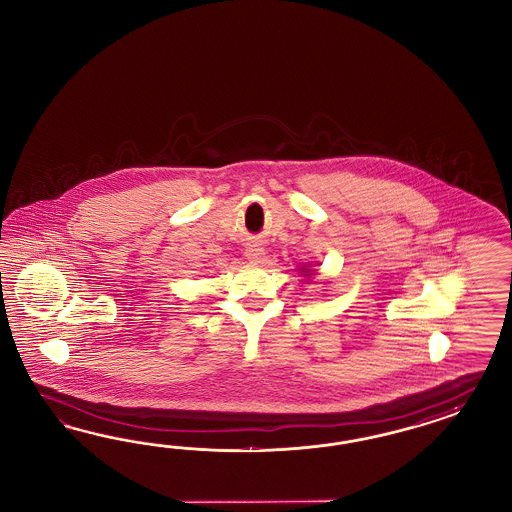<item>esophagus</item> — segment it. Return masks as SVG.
<instances>
[{
	"instance_id": "34e87169",
	"label": "esophagus",
	"mask_w": 512,
	"mask_h": 512,
	"mask_svg": "<svg viewBox=\"0 0 512 512\" xmlns=\"http://www.w3.org/2000/svg\"><path fill=\"white\" fill-rule=\"evenodd\" d=\"M246 257H248L251 263H263L264 261V249L259 246H249L246 249Z\"/></svg>"
}]
</instances>
